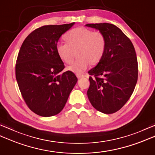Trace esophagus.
<instances>
[{
    "label": "esophagus",
    "mask_w": 155,
    "mask_h": 155,
    "mask_svg": "<svg viewBox=\"0 0 155 155\" xmlns=\"http://www.w3.org/2000/svg\"><path fill=\"white\" fill-rule=\"evenodd\" d=\"M77 77L78 79H80V78H83L84 76L83 74H77Z\"/></svg>",
    "instance_id": "34e87169"
}]
</instances>
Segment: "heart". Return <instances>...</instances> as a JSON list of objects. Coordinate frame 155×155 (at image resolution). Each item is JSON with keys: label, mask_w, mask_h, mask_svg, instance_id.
I'll return each mask as SVG.
<instances>
[{"label": "heart", "mask_w": 155, "mask_h": 155, "mask_svg": "<svg viewBox=\"0 0 155 155\" xmlns=\"http://www.w3.org/2000/svg\"><path fill=\"white\" fill-rule=\"evenodd\" d=\"M67 42H58L56 51L65 63H71L74 58V51L77 50L79 58L68 66L67 69L77 74L84 72L91 64L99 62L106 49V40L100 32H93L84 27L72 29L65 35Z\"/></svg>", "instance_id": "1"}]
</instances>
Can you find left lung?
<instances>
[{
  "label": "left lung",
  "mask_w": 155,
  "mask_h": 155,
  "mask_svg": "<svg viewBox=\"0 0 155 155\" xmlns=\"http://www.w3.org/2000/svg\"><path fill=\"white\" fill-rule=\"evenodd\" d=\"M99 31L106 40L101 60L88 72L90 87L87 96L91 104L104 114L120 110L132 95L138 78L136 52L130 40L116 26L109 23L87 24Z\"/></svg>",
  "instance_id": "1"
}]
</instances>
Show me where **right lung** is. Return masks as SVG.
<instances>
[{"mask_svg":"<svg viewBox=\"0 0 155 155\" xmlns=\"http://www.w3.org/2000/svg\"><path fill=\"white\" fill-rule=\"evenodd\" d=\"M74 25L41 27L25 38L20 48L16 81L25 103L39 116L60 113L78 81L71 71L61 73L64 65L56 51L59 38Z\"/></svg>","mask_w":155,"mask_h":155,"instance_id":"add662e5","label":"right lung"}]
</instances>
